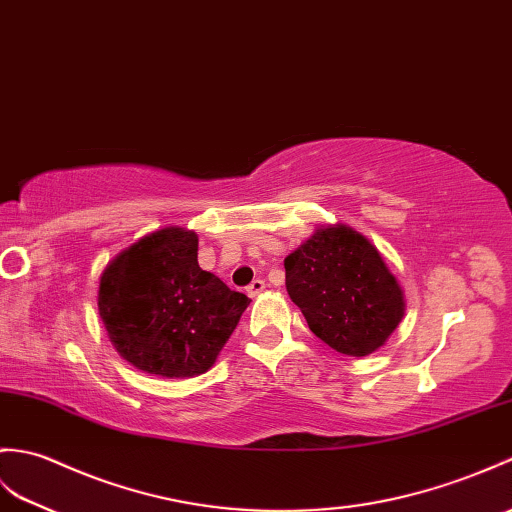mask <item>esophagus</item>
Here are the masks:
<instances>
[{"label":"esophagus","mask_w":512,"mask_h":512,"mask_svg":"<svg viewBox=\"0 0 512 512\" xmlns=\"http://www.w3.org/2000/svg\"><path fill=\"white\" fill-rule=\"evenodd\" d=\"M264 290H266V281L255 279V281L246 288V294H248V296H253V299H255V296H259V294L264 292Z\"/></svg>","instance_id":"34e87169"}]
</instances>
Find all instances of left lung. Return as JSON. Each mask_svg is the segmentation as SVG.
Wrapping results in <instances>:
<instances>
[{
  "label": "left lung",
  "instance_id": "8db88e82",
  "mask_svg": "<svg viewBox=\"0 0 512 512\" xmlns=\"http://www.w3.org/2000/svg\"><path fill=\"white\" fill-rule=\"evenodd\" d=\"M283 266L290 299L338 353L371 355L403 320L406 301L397 277L382 253L347 224L316 227Z\"/></svg>",
  "mask_w": 512,
  "mask_h": 512
}]
</instances>
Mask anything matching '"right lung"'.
I'll use <instances>...</instances> for the list:
<instances>
[{
    "mask_svg": "<svg viewBox=\"0 0 512 512\" xmlns=\"http://www.w3.org/2000/svg\"><path fill=\"white\" fill-rule=\"evenodd\" d=\"M248 303L198 266V235L181 227L139 237L100 275L98 310L113 347L157 377L207 373Z\"/></svg>",
    "mask_w": 512,
    "mask_h": 512,
    "instance_id": "1",
    "label": "right lung"
}]
</instances>
